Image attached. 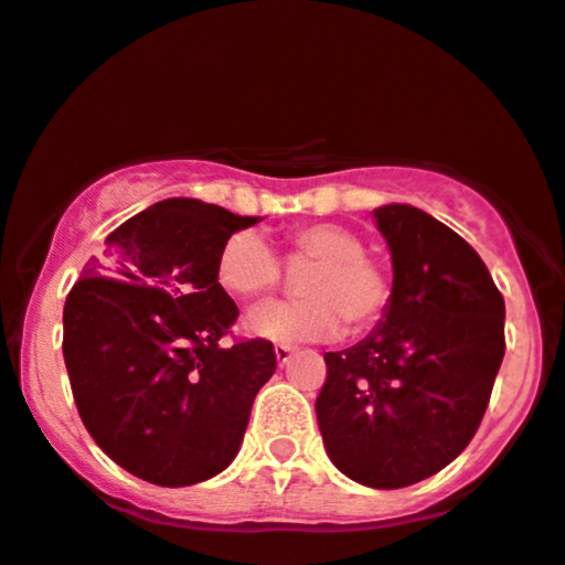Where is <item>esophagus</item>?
<instances>
[{"label": "esophagus", "instance_id": "1", "mask_svg": "<svg viewBox=\"0 0 565 565\" xmlns=\"http://www.w3.org/2000/svg\"><path fill=\"white\" fill-rule=\"evenodd\" d=\"M273 353H276L278 367H284V364H289V359H292L295 349H292V345H276V349H273Z\"/></svg>", "mask_w": 565, "mask_h": 565}]
</instances>
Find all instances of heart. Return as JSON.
Listing matches in <instances>:
<instances>
[{
  "label": "heart",
  "mask_w": 565,
  "mask_h": 565,
  "mask_svg": "<svg viewBox=\"0 0 565 565\" xmlns=\"http://www.w3.org/2000/svg\"><path fill=\"white\" fill-rule=\"evenodd\" d=\"M289 252L316 259L302 278L300 300H270L246 316L254 338L278 345L330 340L343 332L370 330L386 313L392 300L388 273L364 254V241L334 222L295 227L287 238ZM281 278L276 252L254 231H238L225 238L216 254V281L238 300L270 292Z\"/></svg>",
  "instance_id": "1"
}]
</instances>
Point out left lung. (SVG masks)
Instances as JSON below:
<instances>
[{
  "label": "left lung",
  "instance_id": "obj_1",
  "mask_svg": "<svg viewBox=\"0 0 565 565\" xmlns=\"http://www.w3.org/2000/svg\"><path fill=\"white\" fill-rule=\"evenodd\" d=\"M392 300L356 345L324 353V450L367 488H405L475 437L504 359V297L472 246L407 203L377 206Z\"/></svg>",
  "mask_w": 565,
  "mask_h": 565
}]
</instances>
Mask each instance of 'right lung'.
<instances>
[{
    "mask_svg": "<svg viewBox=\"0 0 565 565\" xmlns=\"http://www.w3.org/2000/svg\"><path fill=\"white\" fill-rule=\"evenodd\" d=\"M169 198L107 235L64 306V362L85 429L126 472L163 488L231 467L252 402L276 373L268 340L220 349L238 308L216 254L257 225Z\"/></svg>",
    "mask_w": 565,
    "mask_h": 565,
    "instance_id": "1",
    "label": "right lung"
}]
</instances>
